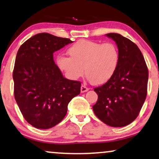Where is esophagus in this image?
Returning a JSON list of instances; mask_svg holds the SVG:
<instances>
[{"instance_id":"1","label":"esophagus","mask_w":159,"mask_h":159,"mask_svg":"<svg viewBox=\"0 0 159 159\" xmlns=\"http://www.w3.org/2000/svg\"><path fill=\"white\" fill-rule=\"evenodd\" d=\"M88 90H89V88L86 87L85 85H82L81 86V93H84V92L88 91Z\"/></svg>"}]
</instances>
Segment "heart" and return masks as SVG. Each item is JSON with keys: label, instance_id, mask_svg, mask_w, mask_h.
Segmentation results:
<instances>
[{"label": "heart", "instance_id": "1", "mask_svg": "<svg viewBox=\"0 0 159 159\" xmlns=\"http://www.w3.org/2000/svg\"><path fill=\"white\" fill-rule=\"evenodd\" d=\"M70 57L60 55L56 64L66 77L77 80L84 75L94 84L108 82L116 71L119 52L113 43L80 40L68 49Z\"/></svg>", "mask_w": 159, "mask_h": 159}]
</instances>
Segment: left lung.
<instances>
[{
	"label": "left lung",
	"instance_id": "8db88e82",
	"mask_svg": "<svg viewBox=\"0 0 159 159\" xmlns=\"http://www.w3.org/2000/svg\"><path fill=\"white\" fill-rule=\"evenodd\" d=\"M106 36L116 43L119 62L112 77L94 88L98 100L95 115L112 127H123L137 118L147 96L148 69L139 47L120 34Z\"/></svg>",
	"mask_w": 159,
	"mask_h": 159
}]
</instances>
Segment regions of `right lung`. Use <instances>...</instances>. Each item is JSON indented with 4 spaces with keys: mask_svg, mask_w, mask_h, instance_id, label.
<instances>
[{
    "mask_svg": "<svg viewBox=\"0 0 159 159\" xmlns=\"http://www.w3.org/2000/svg\"><path fill=\"white\" fill-rule=\"evenodd\" d=\"M72 43L47 33L38 34L18 49L13 71L14 98L27 122L50 129L67 113L69 103L80 93L81 82L66 79L53 53Z\"/></svg>",
    "mask_w": 159,
    "mask_h": 159,
    "instance_id": "1",
    "label": "right lung"
}]
</instances>
